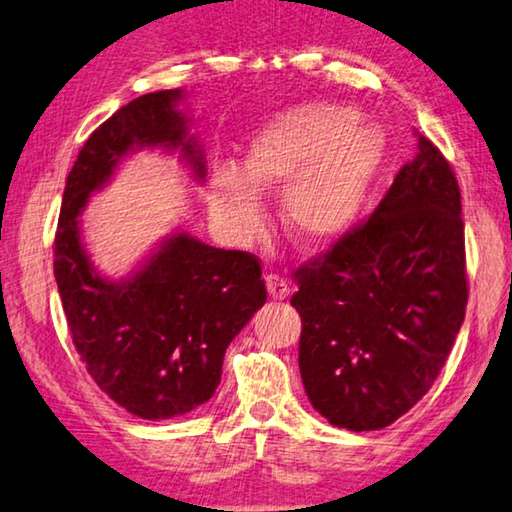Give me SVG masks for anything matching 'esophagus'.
<instances>
[{
    "label": "esophagus",
    "instance_id": "34e87169",
    "mask_svg": "<svg viewBox=\"0 0 512 512\" xmlns=\"http://www.w3.org/2000/svg\"><path fill=\"white\" fill-rule=\"evenodd\" d=\"M265 286H267V292H270L272 299H288L290 297V286L288 281L283 279V276L279 274H267L265 276Z\"/></svg>",
    "mask_w": 512,
    "mask_h": 512
}]
</instances>
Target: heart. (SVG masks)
<instances>
[{
	"mask_svg": "<svg viewBox=\"0 0 512 512\" xmlns=\"http://www.w3.org/2000/svg\"><path fill=\"white\" fill-rule=\"evenodd\" d=\"M388 161V136L354 106L306 102L272 115L251 133L240 174L217 170L208 183L211 213L226 236L245 240L263 222L256 190L286 183L281 222L304 247L347 233Z\"/></svg>",
	"mask_w": 512,
	"mask_h": 512,
	"instance_id": "heart-1",
	"label": "heart"
}]
</instances>
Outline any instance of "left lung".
Wrapping results in <instances>:
<instances>
[{
    "label": "left lung",
    "mask_w": 512,
    "mask_h": 512,
    "mask_svg": "<svg viewBox=\"0 0 512 512\" xmlns=\"http://www.w3.org/2000/svg\"><path fill=\"white\" fill-rule=\"evenodd\" d=\"M465 226L447 158L417 133L370 220L295 272L299 372L333 426L376 431L420 401L465 320Z\"/></svg>",
    "instance_id": "8db88e82"
}]
</instances>
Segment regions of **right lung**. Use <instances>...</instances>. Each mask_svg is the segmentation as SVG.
<instances>
[{
	"label": "right lung",
	"mask_w": 512,
	"mask_h": 512,
	"mask_svg": "<svg viewBox=\"0 0 512 512\" xmlns=\"http://www.w3.org/2000/svg\"><path fill=\"white\" fill-rule=\"evenodd\" d=\"M181 88L133 99L92 131L65 181L54 276L72 342L88 374L142 420H170L206 404L224 351L265 304L261 265L247 251L215 249L174 231L124 279L99 274L79 215L140 149L174 154L204 181L206 161Z\"/></svg>",
	"instance_id": "add662e5"
}]
</instances>
